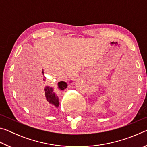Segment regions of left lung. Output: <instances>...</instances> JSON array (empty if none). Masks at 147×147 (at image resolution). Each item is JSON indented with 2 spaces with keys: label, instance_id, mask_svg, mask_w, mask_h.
Returning a JSON list of instances; mask_svg holds the SVG:
<instances>
[{
  "label": "left lung",
  "instance_id": "1",
  "mask_svg": "<svg viewBox=\"0 0 147 147\" xmlns=\"http://www.w3.org/2000/svg\"><path fill=\"white\" fill-rule=\"evenodd\" d=\"M121 97H122V96H121Z\"/></svg>",
  "mask_w": 147,
  "mask_h": 147
}]
</instances>
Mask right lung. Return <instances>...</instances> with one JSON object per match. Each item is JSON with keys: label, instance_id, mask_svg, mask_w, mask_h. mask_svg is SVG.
I'll use <instances>...</instances> for the list:
<instances>
[{"label": "right lung", "instance_id": "1", "mask_svg": "<svg viewBox=\"0 0 147 147\" xmlns=\"http://www.w3.org/2000/svg\"><path fill=\"white\" fill-rule=\"evenodd\" d=\"M41 75H44L43 70L41 73ZM45 78H46L45 76H44ZM45 79H43L44 80ZM67 88V83L65 81H60L58 82V88L59 90H63V89ZM45 91V100L48 102L49 103L53 104L56 108H58L59 104V98L57 96L55 92L54 91V88L51 86H47L44 89Z\"/></svg>", "mask_w": 147, "mask_h": 147}]
</instances>
